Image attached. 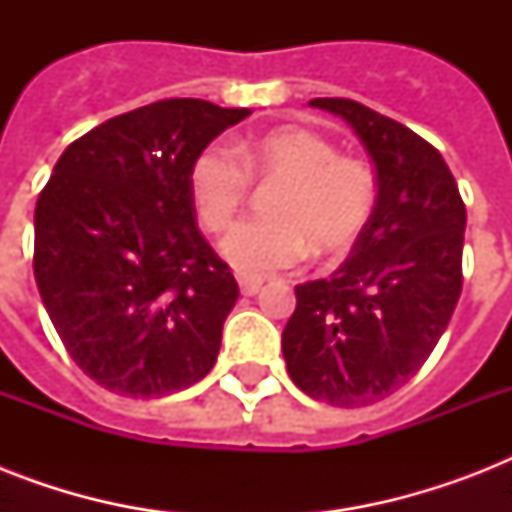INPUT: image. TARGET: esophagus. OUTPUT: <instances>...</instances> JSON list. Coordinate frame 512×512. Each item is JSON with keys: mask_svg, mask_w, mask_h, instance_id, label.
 <instances>
[{"mask_svg": "<svg viewBox=\"0 0 512 512\" xmlns=\"http://www.w3.org/2000/svg\"><path fill=\"white\" fill-rule=\"evenodd\" d=\"M239 287H241V295H257L260 287H263V279H257V276H239Z\"/></svg>", "mask_w": 512, "mask_h": 512, "instance_id": "34e87169", "label": "esophagus"}]
</instances>
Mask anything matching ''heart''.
<instances>
[{
	"label": "heart",
	"mask_w": 512,
	"mask_h": 512,
	"mask_svg": "<svg viewBox=\"0 0 512 512\" xmlns=\"http://www.w3.org/2000/svg\"><path fill=\"white\" fill-rule=\"evenodd\" d=\"M257 180H284L265 220L233 225L220 252L244 276H268L303 263L311 244L340 252L364 231L377 204V175L364 159L340 156L332 140L284 127L236 148L209 143L193 156L188 188L201 223L223 231L236 220Z\"/></svg>",
	"instance_id": "1"
}]
</instances>
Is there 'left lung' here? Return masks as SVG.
<instances>
[{
	"label": "left lung",
	"instance_id": "1",
	"mask_svg": "<svg viewBox=\"0 0 512 512\" xmlns=\"http://www.w3.org/2000/svg\"><path fill=\"white\" fill-rule=\"evenodd\" d=\"M311 106L356 130L377 170V204L348 260L295 287L281 350L303 393L353 409L406 385L444 335L462 292L465 204L417 132L348 98Z\"/></svg>",
	"mask_w": 512,
	"mask_h": 512
}]
</instances>
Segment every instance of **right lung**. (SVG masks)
Here are the masks:
<instances>
[{
	"mask_svg": "<svg viewBox=\"0 0 512 512\" xmlns=\"http://www.w3.org/2000/svg\"><path fill=\"white\" fill-rule=\"evenodd\" d=\"M249 108L156 100L74 140L36 199L34 276L87 377L132 398L215 366L239 284L196 225L193 156Z\"/></svg>",
	"mask_w": 512,
	"mask_h": 512,
	"instance_id": "right-lung-1",
	"label": "right lung"
}]
</instances>
